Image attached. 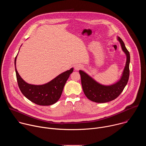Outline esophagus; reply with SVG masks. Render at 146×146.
Here are the masks:
<instances>
[{
	"instance_id": "obj_1",
	"label": "esophagus",
	"mask_w": 146,
	"mask_h": 146,
	"mask_svg": "<svg viewBox=\"0 0 146 146\" xmlns=\"http://www.w3.org/2000/svg\"><path fill=\"white\" fill-rule=\"evenodd\" d=\"M82 68V66L80 65H76L74 66V69L76 70H78Z\"/></svg>"
}]
</instances>
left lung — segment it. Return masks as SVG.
<instances>
[{
	"instance_id": "8db88e82",
	"label": "left lung",
	"mask_w": 146,
	"mask_h": 146,
	"mask_svg": "<svg viewBox=\"0 0 146 146\" xmlns=\"http://www.w3.org/2000/svg\"><path fill=\"white\" fill-rule=\"evenodd\" d=\"M117 40L121 44L122 50L126 55L127 61L122 76L117 82L109 86L103 85L85 72L79 70L83 91L87 98L92 102L106 103L111 101L121 94L127 84L129 76L130 54L122 39L118 36Z\"/></svg>"
}]
</instances>
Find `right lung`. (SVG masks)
Masks as SVG:
<instances>
[{
  "instance_id": "obj_1",
  "label": "right lung",
  "mask_w": 146,
  "mask_h": 146,
  "mask_svg": "<svg viewBox=\"0 0 146 146\" xmlns=\"http://www.w3.org/2000/svg\"><path fill=\"white\" fill-rule=\"evenodd\" d=\"M17 55L14 60L15 69L18 85L23 94L28 99L38 105L50 106L55 103L60 98L65 83L73 72V68L59 74L46 84H30L25 82L17 72L16 69Z\"/></svg>"
}]
</instances>
